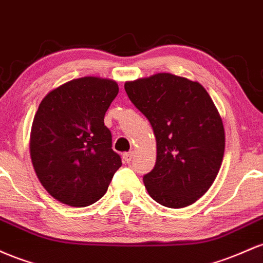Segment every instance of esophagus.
I'll return each mask as SVG.
<instances>
[{"mask_svg":"<svg viewBox=\"0 0 263 263\" xmlns=\"http://www.w3.org/2000/svg\"><path fill=\"white\" fill-rule=\"evenodd\" d=\"M133 158H134V153L133 152H129V153H124L123 154V159L125 163H130L133 160Z\"/></svg>","mask_w":263,"mask_h":263,"instance_id":"1","label":"esophagus"}]
</instances>
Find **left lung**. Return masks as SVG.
<instances>
[{
  "mask_svg": "<svg viewBox=\"0 0 263 263\" xmlns=\"http://www.w3.org/2000/svg\"><path fill=\"white\" fill-rule=\"evenodd\" d=\"M129 99L147 118L156 138V163L144 175L160 205H191L210 189L225 152L222 119L205 88L170 73L125 82Z\"/></svg>",
  "mask_w": 263,
  "mask_h": 263,
  "instance_id": "obj_1",
  "label": "left lung"
}]
</instances>
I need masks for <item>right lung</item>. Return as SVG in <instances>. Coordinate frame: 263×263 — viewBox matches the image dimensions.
<instances>
[{
	"label": "right lung",
	"mask_w": 263,
	"mask_h": 263,
	"mask_svg": "<svg viewBox=\"0 0 263 263\" xmlns=\"http://www.w3.org/2000/svg\"><path fill=\"white\" fill-rule=\"evenodd\" d=\"M118 92L111 79L83 77L51 90L41 102L29 152L41 184L62 203L84 208L98 201L122 166L104 125Z\"/></svg>",
	"instance_id": "right-lung-1"
}]
</instances>
